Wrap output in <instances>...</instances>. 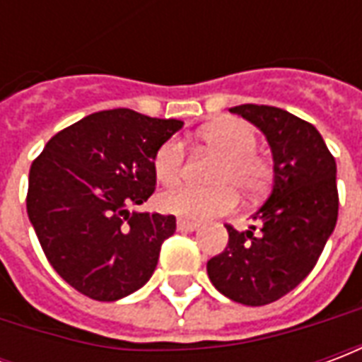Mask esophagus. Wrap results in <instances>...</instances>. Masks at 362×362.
<instances>
[{"label":"esophagus","instance_id":"1","mask_svg":"<svg viewBox=\"0 0 362 362\" xmlns=\"http://www.w3.org/2000/svg\"><path fill=\"white\" fill-rule=\"evenodd\" d=\"M176 227H178V230H182V233H192V230H197V228H199V223L188 219H178L176 221Z\"/></svg>","mask_w":362,"mask_h":362}]
</instances>
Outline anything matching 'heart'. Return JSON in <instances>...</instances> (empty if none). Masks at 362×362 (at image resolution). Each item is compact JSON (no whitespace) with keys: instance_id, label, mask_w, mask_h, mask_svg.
I'll return each instance as SVG.
<instances>
[{"instance_id":"heart-1","label":"heart","mask_w":362,"mask_h":362,"mask_svg":"<svg viewBox=\"0 0 362 362\" xmlns=\"http://www.w3.org/2000/svg\"><path fill=\"white\" fill-rule=\"evenodd\" d=\"M199 139L207 149L219 153L221 160L213 180V188H197L178 184L160 192L157 205L160 211L178 215L184 219L204 221L228 213L236 205V192L258 194L272 178V166L266 158L256 155L258 134L252 124L238 118H228L205 126ZM153 170L160 184H174L184 173V147L178 139H168L155 153Z\"/></svg>"}]
</instances>
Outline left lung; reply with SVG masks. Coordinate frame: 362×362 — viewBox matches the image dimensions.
Segmentation results:
<instances>
[{"label":"left lung","instance_id":"left-lung-1","mask_svg":"<svg viewBox=\"0 0 362 362\" xmlns=\"http://www.w3.org/2000/svg\"><path fill=\"white\" fill-rule=\"evenodd\" d=\"M228 110L266 135L273 186L252 217L259 221L258 233L227 227V248L207 262V275L230 300L264 306L293 291L316 266L337 223V168L318 129L291 112L266 104Z\"/></svg>","mask_w":362,"mask_h":362}]
</instances>
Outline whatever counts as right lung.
<instances>
[{
	"label": "right lung",
	"mask_w": 362,
	"mask_h": 362,
	"mask_svg": "<svg viewBox=\"0 0 362 362\" xmlns=\"http://www.w3.org/2000/svg\"><path fill=\"white\" fill-rule=\"evenodd\" d=\"M182 126L129 108L95 112L54 135L33 163L28 219L52 267L79 293L112 303L151 279L176 219L129 207L155 192V153Z\"/></svg>",
	"instance_id": "add662e5"
}]
</instances>
